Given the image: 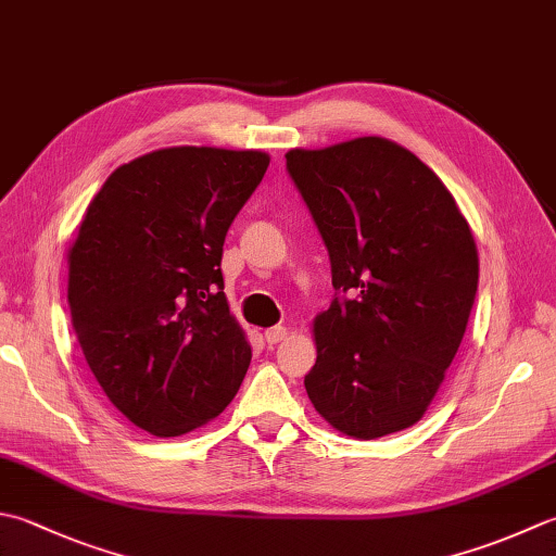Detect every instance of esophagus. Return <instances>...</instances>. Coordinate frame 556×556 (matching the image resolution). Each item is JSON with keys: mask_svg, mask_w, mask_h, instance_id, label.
Returning <instances> with one entry per match:
<instances>
[{"mask_svg": "<svg viewBox=\"0 0 556 556\" xmlns=\"http://www.w3.org/2000/svg\"><path fill=\"white\" fill-rule=\"evenodd\" d=\"M287 334H289V330L287 328H269V330H265V342L267 344H279L281 340H287Z\"/></svg>", "mask_w": 556, "mask_h": 556, "instance_id": "esophagus-1", "label": "esophagus"}]
</instances>
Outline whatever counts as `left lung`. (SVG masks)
<instances>
[{
  "mask_svg": "<svg viewBox=\"0 0 556 556\" xmlns=\"http://www.w3.org/2000/svg\"><path fill=\"white\" fill-rule=\"evenodd\" d=\"M287 170L337 291L313 323V407L352 439L407 429L439 393L475 306L470 224L437 173L383 137L291 149Z\"/></svg>",
  "mask_w": 556,
  "mask_h": 556,
  "instance_id": "left-lung-1",
  "label": "left lung"
}]
</instances>
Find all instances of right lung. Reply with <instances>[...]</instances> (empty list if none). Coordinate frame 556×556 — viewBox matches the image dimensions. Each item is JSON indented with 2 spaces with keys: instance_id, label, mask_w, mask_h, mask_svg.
<instances>
[{
  "instance_id": "obj_1",
  "label": "right lung",
  "mask_w": 556,
  "mask_h": 556,
  "mask_svg": "<svg viewBox=\"0 0 556 556\" xmlns=\"http://www.w3.org/2000/svg\"><path fill=\"white\" fill-rule=\"evenodd\" d=\"M269 166L265 151L170 147L111 173L70 248L72 328L108 400L154 437L219 417L250 344L228 311V226Z\"/></svg>"
}]
</instances>
